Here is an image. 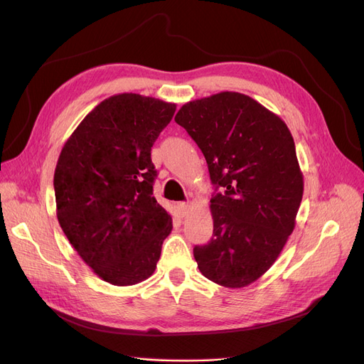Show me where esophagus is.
Instances as JSON below:
<instances>
[{"label":"esophagus","instance_id":"obj_1","mask_svg":"<svg viewBox=\"0 0 364 364\" xmlns=\"http://www.w3.org/2000/svg\"><path fill=\"white\" fill-rule=\"evenodd\" d=\"M178 211L182 217H185L190 211V205L188 203H178Z\"/></svg>","mask_w":364,"mask_h":364}]
</instances>
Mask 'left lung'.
<instances>
[{
  "label": "left lung",
  "mask_w": 364,
  "mask_h": 364,
  "mask_svg": "<svg viewBox=\"0 0 364 364\" xmlns=\"http://www.w3.org/2000/svg\"><path fill=\"white\" fill-rule=\"evenodd\" d=\"M174 121L202 150L217 188L213 238L194 247L205 278L228 289L255 282L296 225L304 176L287 124L252 97L225 91L185 103Z\"/></svg>",
  "instance_id": "1"
}]
</instances>
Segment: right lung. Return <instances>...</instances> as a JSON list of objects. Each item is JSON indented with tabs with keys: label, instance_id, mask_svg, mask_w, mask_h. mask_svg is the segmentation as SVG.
I'll use <instances>...</instances> for the list:
<instances>
[{
	"label": "right lung",
	"instance_id": "1",
	"mask_svg": "<svg viewBox=\"0 0 364 364\" xmlns=\"http://www.w3.org/2000/svg\"><path fill=\"white\" fill-rule=\"evenodd\" d=\"M176 105L117 94L87 114L54 170L59 225L98 278L126 287L150 278L171 215L153 197L151 147Z\"/></svg>",
	"mask_w": 364,
	"mask_h": 364
}]
</instances>
